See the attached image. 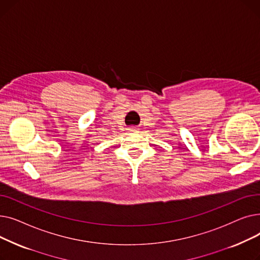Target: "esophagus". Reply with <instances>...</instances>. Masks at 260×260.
<instances>
[{
    "instance_id": "34e87169",
    "label": "esophagus",
    "mask_w": 260,
    "mask_h": 260,
    "mask_svg": "<svg viewBox=\"0 0 260 260\" xmlns=\"http://www.w3.org/2000/svg\"><path fill=\"white\" fill-rule=\"evenodd\" d=\"M129 131H131V132H134V133H135V132H136V131H137V129H136V127H131V129H129Z\"/></svg>"
}]
</instances>
